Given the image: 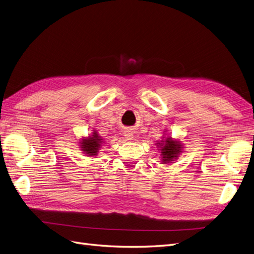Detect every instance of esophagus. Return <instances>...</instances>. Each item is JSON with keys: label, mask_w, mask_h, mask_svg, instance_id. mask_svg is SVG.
<instances>
[{"label": "esophagus", "mask_w": 254, "mask_h": 254, "mask_svg": "<svg viewBox=\"0 0 254 254\" xmlns=\"http://www.w3.org/2000/svg\"><path fill=\"white\" fill-rule=\"evenodd\" d=\"M125 136L127 137V140H131L132 139V134L130 133V132H128V131L125 132Z\"/></svg>", "instance_id": "34e87169"}]
</instances>
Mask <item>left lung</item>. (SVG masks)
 Returning <instances> with one entry per match:
<instances>
[{"label":"left lung","mask_w":254,"mask_h":254,"mask_svg":"<svg viewBox=\"0 0 254 254\" xmlns=\"http://www.w3.org/2000/svg\"><path fill=\"white\" fill-rule=\"evenodd\" d=\"M160 145L162 146L161 149V153H162V161L163 162H170L173 159H176L178 153L180 152V143L177 141H173L171 137H167L166 141H161Z\"/></svg>","instance_id":"obj_1"}]
</instances>
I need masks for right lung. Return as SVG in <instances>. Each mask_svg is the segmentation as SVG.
Returning <instances> with one entry per match:
<instances>
[{"instance_id": "1", "label": "right lung", "mask_w": 254, "mask_h": 254, "mask_svg": "<svg viewBox=\"0 0 254 254\" xmlns=\"http://www.w3.org/2000/svg\"><path fill=\"white\" fill-rule=\"evenodd\" d=\"M103 143L102 139L97 135L96 132L93 133V136L89 137V139H84L82 142H81V148L82 150L88 153L89 156H93V155H96L97 152V149L99 148V146H101V144Z\"/></svg>"}]
</instances>
